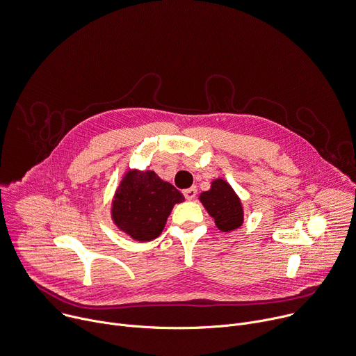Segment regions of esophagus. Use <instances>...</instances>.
I'll return each instance as SVG.
<instances>
[{
  "mask_svg": "<svg viewBox=\"0 0 356 356\" xmlns=\"http://www.w3.org/2000/svg\"><path fill=\"white\" fill-rule=\"evenodd\" d=\"M196 188L195 186H192V188H188V189H185L184 191V195H185V197L188 199V200H192V199H195V196H196Z\"/></svg>",
  "mask_w": 356,
  "mask_h": 356,
  "instance_id": "1",
  "label": "esophagus"
}]
</instances>
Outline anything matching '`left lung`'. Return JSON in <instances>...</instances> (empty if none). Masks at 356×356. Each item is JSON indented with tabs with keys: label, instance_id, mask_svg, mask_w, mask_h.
<instances>
[{
	"label": "left lung",
	"instance_id": "1",
	"mask_svg": "<svg viewBox=\"0 0 356 356\" xmlns=\"http://www.w3.org/2000/svg\"><path fill=\"white\" fill-rule=\"evenodd\" d=\"M199 200L209 216L215 219V225L222 233H229L243 226L244 209L241 199L227 181L222 178L213 179L210 189L202 192Z\"/></svg>",
	"mask_w": 356,
	"mask_h": 356
}]
</instances>
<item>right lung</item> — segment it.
I'll list each match as a JSON object with an SVG mask.
<instances>
[{
  "instance_id": "add662e5",
  "label": "right lung",
  "mask_w": 356,
  "mask_h": 356,
  "mask_svg": "<svg viewBox=\"0 0 356 356\" xmlns=\"http://www.w3.org/2000/svg\"><path fill=\"white\" fill-rule=\"evenodd\" d=\"M184 200V195L154 171L127 170L115 191L111 218L133 240L152 241L163 233L172 207Z\"/></svg>"
}]
</instances>
